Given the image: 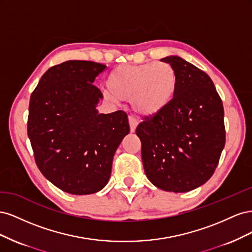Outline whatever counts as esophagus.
<instances>
[{
    "label": "esophagus",
    "mask_w": 252,
    "mask_h": 252,
    "mask_svg": "<svg viewBox=\"0 0 252 252\" xmlns=\"http://www.w3.org/2000/svg\"><path fill=\"white\" fill-rule=\"evenodd\" d=\"M128 121H129V126H130V131L134 132L136 126H138V121H136L133 117H129Z\"/></svg>",
    "instance_id": "1"
}]
</instances>
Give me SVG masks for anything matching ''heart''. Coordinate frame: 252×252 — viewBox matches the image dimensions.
I'll list each match as a JSON object with an SVG mask.
<instances>
[{"label":"heart","mask_w":252,"mask_h":252,"mask_svg":"<svg viewBox=\"0 0 252 252\" xmlns=\"http://www.w3.org/2000/svg\"><path fill=\"white\" fill-rule=\"evenodd\" d=\"M111 100H130L143 117H154L168 106L177 94L178 74L166 62L121 65L106 80Z\"/></svg>","instance_id":"heart-1"}]
</instances>
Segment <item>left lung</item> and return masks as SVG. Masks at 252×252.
I'll return each instance as SVG.
<instances>
[{
  "label": "left lung",
  "mask_w": 252,
  "mask_h": 252,
  "mask_svg": "<svg viewBox=\"0 0 252 252\" xmlns=\"http://www.w3.org/2000/svg\"><path fill=\"white\" fill-rule=\"evenodd\" d=\"M178 74L167 107L136 127L148 180L169 192L202 186L215 172L225 146L223 103L207 73L178 56L161 60Z\"/></svg>",
  "instance_id": "1"
}]
</instances>
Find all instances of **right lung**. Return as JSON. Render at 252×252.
Masks as SVG:
<instances>
[{"mask_svg":"<svg viewBox=\"0 0 252 252\" xmlns=\"http://www.w3.org/2000/svg\"><path fill=\"white\" fill-rule=\"evenodd\" d=\"M106 65L67 61L45 72L30 96L27 132L35 163L53 185L91 194L107 184L113 156L130 131L127 114L98 113L94 85Z\"/></svg>","mask_w":252,"mask_h":252,"instance_id":"right-lung-1","label":"right lung"}]
</instances>
